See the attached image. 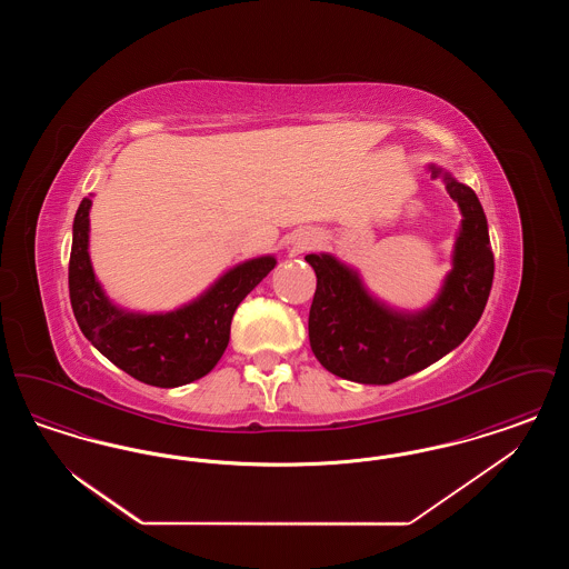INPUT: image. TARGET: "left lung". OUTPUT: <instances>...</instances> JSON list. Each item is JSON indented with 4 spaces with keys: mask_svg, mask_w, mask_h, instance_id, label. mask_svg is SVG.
<instances>
[{
    "mask_svg": "<svg viewBox=\"0 0 569 569\" xmlns=\"http://www.w3.org/2000/svg\"><path fill=\"white\" fill-rule=\"evenodd\" d=\"M446 190L465 217L455 269L439 298L418 316L381 307L365 292L356 272L332 256L305 258L318 277L309 343L330 373L358 383L399 381L455 350L482 318L495 274L487 216L473 190L448 174Z\"/></svg>",
    "mask_w": 569,
    "mask_h": 569,
    "instance_id": "obj_1",
    "label": "left lung"
}]
</instances>
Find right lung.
Masks as SVG:
<instances>
[{
	"instance_id": "add662e5",
	"label": "right lung",
	"mask_w": 569,
	"mask_h": 569,
	"mask_svg": "<svg viewBox=\"0 0 569 569\" xmlns=\"http://www.w3.org/2000/svg\"><path fill=\"white\" fill-rule=\"evenodd\" d=\"M89 207L91 200L82 198L68 267L70 302L82 335L112 365L142 383L174 388L204 378L228 348L237 307L274 269V258H256L234 267L204 297L179 311L123 313L110 305L91 271Z\"/></svg>"
}]
</instances>
